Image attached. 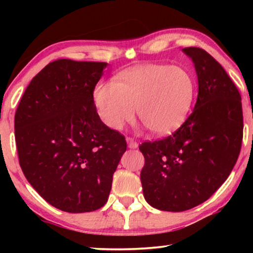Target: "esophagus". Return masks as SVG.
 Segmentation results:
<instances>
[{"label":"esophagus","mask_w":253,"mask_h":253,"mask_svg":"<svg viewBox=\"0 0 253 253\" xmlns=\"http://www.w3.org/2000/svg\"><path fill=\"white\" fill-rule=\"evenodd\" d=\"M126 143H127V147L129 148H137L138 147V143L132 138H126Z\"/></svg>","instance_id":"34e87169"}]
</instances>
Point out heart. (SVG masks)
Masks as SVG:
<instances>
[{
  "instance_id": "obj_1",
  "label": "heart",
  "mask_w": 253,
  "mask_h": 253,
  "mask_svg": "<svg viewBox=\"0 0 253 253\" xmlns=\"http://www.w3.org/2000/svg\"><path fill=\"white\" fill-rule=\"evenodd\" d=\"M196 83L185 68L169 64L140 65L113 83H99L93 91L99 119L121 130L138 113L152 132L167 134L185 122L192 108Z\"/></svg>"
}]
</instances>
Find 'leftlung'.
<instances>
[{
	"label": "left lung",
	"instance_id": "obj_1",
	"mask_svg": "<svg viewBox=\"0 0 253 253\" xmlns=\"http://www.w3.org/2000/svg\"><path fill=\"white\" fill-rule=\"evenodd\" d=\"M183 51L198 77L195 109L170 136L139 146L140 181L154 209L182 212L210 198L228 178L243 139L241 94L215 58L202 48Z\"/></svg>",
	"mask_w": 253,
	"mask_h": 253
}]
</instances>
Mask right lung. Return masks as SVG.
Listing matches in <instances>:
<instances>
[{"mask_svg": "<svg viewBox=\"0 0 253 253\" xmlns=\"http://www.w3.org/2000/svg\"><path fill=\"white\" fill-rule=\"evenodd\" d=\"M106 67L51 62L31 81L16 110L20 168L34 190L64 212L101 209L126 151V138L101 122L93 102Z\"/></svg>", "mask_w": 253, "mask_h": 253, "instance_id": "obj_1", "label": "right lung"}]
</instances>
